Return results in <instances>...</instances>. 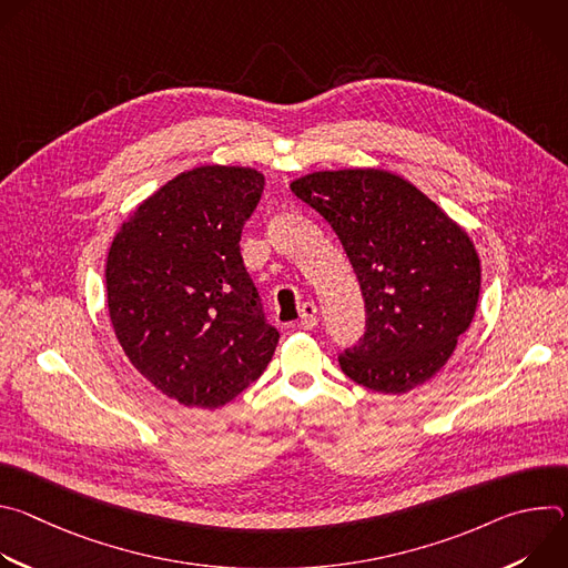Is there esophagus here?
I'll return each instance as SVG.
<instances>
[{
  "label": "esophagus",
  "mask_w": 568,
  "mask_h": 568,
  "mask_svg": "<svg viewBox=\"0 0 568 568\" xmlns=\"http://www.w3.org/2000/svg\"><path fill=\"white\" fill-rule=\"evenodd\" d=\"M316 321H318V310H316V305L314 303H303L301 305V318H298V328L301 331H312L314 326H316Z\"/></svg>",
  "instance_id": "1"
}]
</instances>
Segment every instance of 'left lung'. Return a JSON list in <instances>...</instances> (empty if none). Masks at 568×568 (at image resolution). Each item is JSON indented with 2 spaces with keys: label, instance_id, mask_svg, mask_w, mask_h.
<instances>
[{
  "label": "left lung",
  "instance_id": "8db88e82",
  "mask_svg": "<svg viewBox=\"0 0 568 568\" xmlns=\"http://www.w3.org/2000/svg\"><path fill=\"white\" fill-rule=\"evenodd\" d=\"M290 189L335 229L364 294L366 333L342 371L386 395L429 382L476 312L480 261L467 231L382 169L316 171Z\"/></svg>",
  "mask_w": 568,
  "mask_h": 568
}]
</instances>
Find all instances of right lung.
<instances>
[{
    "label": "right lung",
    "mask_w": 568,
    "mask_h": 568,
    "mask_svg": "<svg viewBox=\"0 0 568 568\" xmlns=\"http://www.w3.org/2000/svg\"><path fill=\"white\" fill-rule=\"evenodd\" d=\"M263 186L250 166L184 171L128 215L108 252L114 335L132 366L184 407H224L278 346L240 254Z\"/></svg>",
    "instance_id": "1"
}]
</instances>
